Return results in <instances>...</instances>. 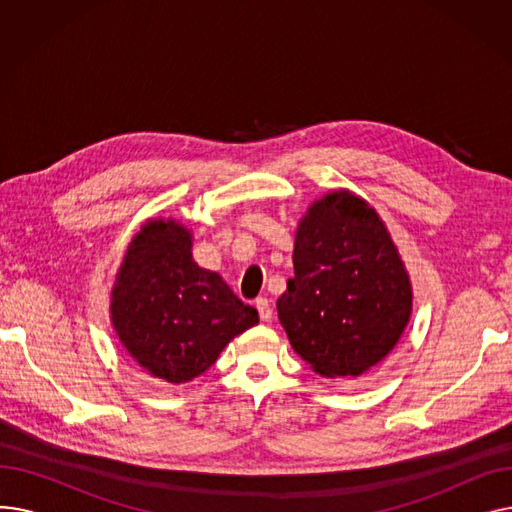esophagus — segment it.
<instances>
[{"label": "esophagus", "instance_id": "obj_1", "mask_svg": "<svg viewBox=\"0 0 512 512\" xmlns=\"http://www.w3.org/2000/svg\"><path fill=\"white\" fill-rule=\"evenodd\" d=\"M255 307H257V311H259V317H261V321H270V319H272V315H274V309H272V303L267 301L265 297H259V299L255 301Z\"/></svg>", "mask_w": 512, "mask_h": 512}]
</instances>
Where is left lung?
<instances>
[{"mask_svg":"<svg viewBox=\"0 0 512 512\" xmlns=\"http://www.w3.org/2000/svg\"><path fill=\"white\" fill-rule=\"evenodd\" d=\"M294 276L278 299L286 336L324 378H357L405 332L413 288L382 218L351 191L313 201L294 238Z\"/></svg>","mask_w":512,"mask_h":512,"instance_id":"obj_1","label":"left lung"}]
</instances>
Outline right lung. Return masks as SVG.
Wrapping results in <instances>:
<instances>
[{"label":"right lung","instance_id":"right-lung-1","mask_svg":"<svg viewBox=\"0 0 512 512\" xmlns=\"http://www.w3.org/2000/svg\"><path fill=\"white\" fill-rule=\"evenodd\" d=\"M193 234L180 222L149 220L134 234L112 290V326L153 378L191 382L226 344L259 324L220 274L193 261Z\"/></svg>","mask_w":512,"mask_h":512}]
</instances>
